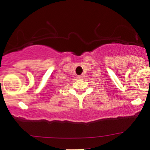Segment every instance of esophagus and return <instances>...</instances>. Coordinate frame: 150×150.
<instances>
[{
	"mask_svg": "<svg viewBox=\"0 0 150 150\" xmlns=\"http://www.w3.org/2000/svg\"><path fill=\"white\" fill-rule=\"evenodd\" d=\"M84 77H85V75H79V76H78L79 79H83Z\"/></svg>",
	"mask_w": 150,
	"mask_h": 150,
	"instance_id": "esophagus-1",
	"label": "esophagus"
}]
</instances>
